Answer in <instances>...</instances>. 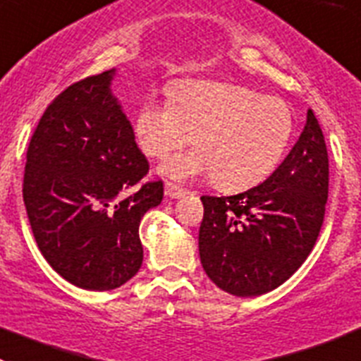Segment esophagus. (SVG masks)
<instances>
[{"mask_svg":"<svg viewBox=\"0 0 361 361\" xmlns=\"http://www.w3.org/2000/svg\"><path fill=\"white\" fill-rule=\"evenodd\" d=\"M185 194V190L181 187H178V185L171 183V181H167L165 183V196L171 197V200H178V197H181Z\"/></svg>","mask_w":361,"mask_h":361,"instance_id":"esophagus-1","label":"esophagus"}]
</instances>
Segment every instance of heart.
<instances>
[{
  "label": "heart",
  "mask_w": 361,
  "mask_h": 361,
  "mask_svg": "<svg viewBox=\"0 0 361 361\" xmlns=\"http://www.w3.org/2000/svg\"><path fill=\"white\" fill-rule=\"evenodd\" d=\"M136 140L149 158L164 160L194 138L197 151L161 167L174 180L210 176L225 190L264 181L281 161L293 135L290 106L226 82H187L173 104L147 100L136 115Z\"/></svg>",
  "instance_id": "1"
}]
</instances>
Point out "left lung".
I'll use <instances>...</instances> for the list:
<instances>
[{"mask_svg": "<svg viewBox=\"0 0 361 361\" xmlns=\"http://www.w3.org/2000/svg\"><path fill=\"white\" fill-rule=\"evenodd\" d=\"M329 158L317 116L274 174L235 196H201L200 257L210 281L235 297L275 290L306 261L320 233Z\"/></svg>", "mask_w": 361, "mask_h": 361, "instance_id": "1", "label": "left lung"}]
</instances>
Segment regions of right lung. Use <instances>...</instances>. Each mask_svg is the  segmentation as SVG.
<instances>
[{"label": "right lung", "instance_id": "add662e5", "mask_svg": "<svg viewBox=\"0 0 361 361\" xmlns=\"http://www.w3.org/2000/svg\"><path fill=\"white\" fill-rule=\"evenodd\" d=\"M115 70L86 77L55 97L27 151L23 201L48 264L77 288L126 284L144 261L138 226L164 200L149 161L111 93ZM131 188V197L123 194Z\"/></svg>", "mask_w": 361, "mask_h": 361}]
</instances>
